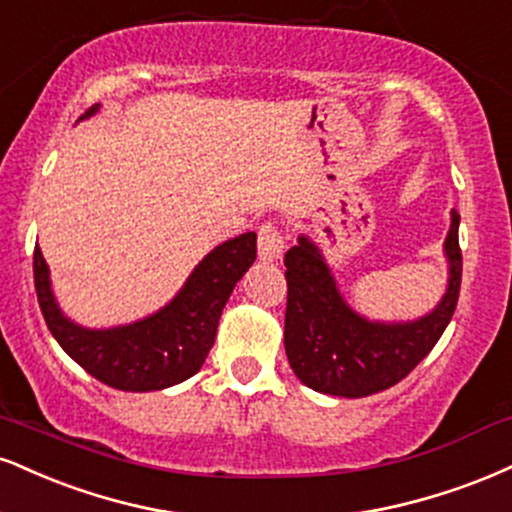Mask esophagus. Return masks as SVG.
<instances>
[{
    "mask_svg": "<svg viewBox=\"0 0 512 512\" xmlns=\"http://www.w3.org/2000/svg\"><path fill=\"white\" fill-rule=\"evenodd\" d=\"M283 245H286V240H283L281 231L274 224H264L257 233V255H260L262 262L279 260L283 255Z\"/></svg>",
    "mask_w": 512,
    "mask_h": 512,
    "instance_id": "esophagus-1",
    "label": "esophagus"
}]
</instances>
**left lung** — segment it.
<instances>
[{"mask_svg": "<svg viewBox=\"0 0 512 512\" xmlns=\"http://www.w3.org/2000/svg\"><path fill=\"white\" fill-rule=\"evenodd\" d=\"M460 214L451 212L443 240L448 283L432 312L410 322H377L346 303L322 250L307 236L286 252V326L283 346L295 377L319 393L365 398L396 386L436 346L458 305L463 252Z\"/></svg>", "mask_w": 512, "mask_h": 512, "instance_id": "1", "label": "left lung"}]
</instances>
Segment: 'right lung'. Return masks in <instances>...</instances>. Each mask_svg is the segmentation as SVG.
I'll list each match as a JSON object with an SVG mask.
<instances>
[{
    "label": "right lung",
    "instance_id": "1",
    "mask_svg": "<svg viewBox=\"0 0 512 512\" xmlns=\"http://www.w3.org/2000/svg\"><path fill=\"white\" fill-rule=\"evenodd\" d=\"M97 109L100 104L90 107L80 121ZM255 257L257 233L224 240L202 257L164 307L138 322L109 329H88L61 312L40 248L33 255V274L42 317L64 353L102 384L143 393L169 389L200 372L214 346L221 310Z\"/></svg>",
    "mask_w": 512,
    "mask_h": 512
}]
</instances>
